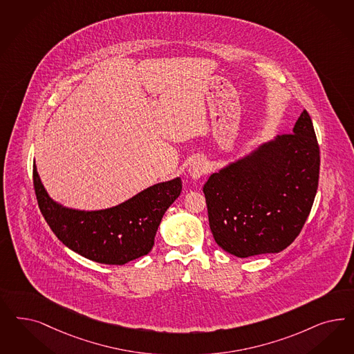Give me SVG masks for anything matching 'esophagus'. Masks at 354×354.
<instances>
[{
  "instance_id": "1",
  "label": "esophagus",
  "mask_w": 354,
  "mask_h": 354,
  "mask_svg": "<svg viewBox=\"0 0 354 354\" xmlns=\"http://www.w3.org/2000/svg\"><path fill=\"white\" fill-rule=\"evenodd\" d=\"M189 173L193 178H199L203 174L207 173V167H205V160L198 159L194 160L189 168Z\"/></svg>"
}]
</instances>
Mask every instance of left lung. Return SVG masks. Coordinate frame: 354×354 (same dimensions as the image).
I'll return each mask as SVG.
<instances>
[{
	"instance_id": "obj_1",
	"label": "left lung",
	"mask_w": 354,
	"mask_h": 354,
	"mask_svg": "<svg viewBox=\"0 0 354 354\" xmlns=\"http://www.w3.org/2000/svg\"><path fill=\"white\" fill-rule=\"evenodd\" d=\"M319 153L311 117L304 111L293 133L214 173L203 193L217 245L239 258L286 249L314 203Z\"/></svg>"
}]
</instances>
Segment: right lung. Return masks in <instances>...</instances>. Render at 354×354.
Masks as SVG:
<instances>
[{
    "mask_svg": "<svg viewBox=\"0 0 354 354\" xmlns=\"http://www.w3.org/2000/svg\"><path fill=\"white\" fill-rule=\"evenodd\" d=\"M32 178L41 215L58 240L90 261L117 266L149 254L161 218L183 189L181 180L174 178L153 185L113 208L84 212L55 203L35 165Z\"/></svg>",
    "mask_w": 354,
    "mask_h": 354,
    "instance_id": "right-lung-1",
    "label": "right lung"
}]
</instances>
